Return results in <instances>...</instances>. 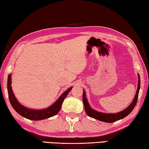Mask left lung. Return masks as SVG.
Wrapping results in <instances>:
<instances>
[{"label":"left lung","instance_id":"left-lung-1","mask_svg":"<svg viewBox=\"0 0 149 149\" xmlns=\"http://www.w3.org/2000/svg\"><path fill=\"white\" fill-rule=\"evenodd\" d=\"M138 78H139L138 86H137V91H136L135 96L134 97V99H133L132 104H131L127 108H126L125 110H123V111H122V112L116 113V114H106V113L97 112V111L92 109V108L89 107V103H88L87 100L86 99V97H85V91H84V93H83V102H84V104L85 112H86L87 114L90 117L95 118L96 120L102 121V122H108V123L114 122L116 121L121 120L122 119V118L126 117L127 115H129L130 113L132 112V111L133 110V108H135L136 104H137L138 96H139V89H140L139 74L138 75Z\"/></svg>","mask_w":149,"mask_h":149}]
</instances>
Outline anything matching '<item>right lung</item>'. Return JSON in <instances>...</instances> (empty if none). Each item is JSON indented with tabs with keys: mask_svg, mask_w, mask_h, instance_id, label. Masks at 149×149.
<instances>
[{
	"mask_svg": "<svg viewBox=\"0 0 149 149\" xmlns=\"http://www.w3.org/2000/svg\"><path fill=\"white\" fill-rule=\"evenodd\" d=\"M7 89H8V97L10 104L14 108V109L18 113L19 115L29 120H41L46 118H50L55 116L59 112L63 101H64L65 97L68 94L69 92L72 90V87L69 88L68 89L63 93L60 96V98L58 99L54 104L51 107L47 108V109H43L41 110H31L29 108H26L24 106L20 104L17 102L16 97L12 91V86H11V75H8V84H7Z\"/></svg>",
	"mask_w": 149,
	"mask_h": 149,
	"instance_id": "1",
	"label": "right lung"
}]
</instances>
